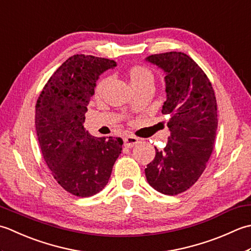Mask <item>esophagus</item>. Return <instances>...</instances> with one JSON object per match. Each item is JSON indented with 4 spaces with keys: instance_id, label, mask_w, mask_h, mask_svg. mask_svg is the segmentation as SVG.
Wrapping results in <instances>:
<instances>
[{
    "instance_id": "esophagus-1",
    "label": "esophagus",
    "mask_w": 251,
    "mask_h": 251,
    "mask_svg": "<svg viewBox=\"0 0 251 251\" xmlns=\"http://www.w3.org/2000/svg\"><path fill=\"white\" fill-rule=\"evenodd\" d=\"M124 142H125L126 147L131 148L134 145H136L137 143H139V139H137V137H135V136H133V135H127L124 139Z\"/></svg>"
}]
</instances>
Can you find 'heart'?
<instances>
[{"mask_svg":"<svg viewBox=\"0 0 251 251\" xmlns=\"http://www.w3.org/2000/svg\"><path fill=\"white\" fill-rule=\"evenodd\" d=\"M126 76L129 79L130 85L132 86L133 90H135L139 86L144 85L146 83H151L154 81V75H152L151 71L144 67V66H132V67L127 70ZM108 84V78H101L99 82L95 85L94 94L96 97H100L103 94L105 88Z\"/></svg>","mask_w":251,"mask_h":251,"instance_id":"heart-1","label":"heart"}]
</instances>
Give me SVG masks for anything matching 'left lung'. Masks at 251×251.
Masks as SVG:
<instances>
[{
  "mask_svg": "<svg viewBox=\"0 0 251 251\" xmlns=\"http://www.w3.org/2000/svg\"><path fill=\"white\" fill-rule=\"evenodd\" d=\"M146 60L165 71L170 136L148 163L150 185L165 195H177L196 183L213 151L218 127L217 100L211 82L190 56L182 52L155 54Z\"/></svg>",
  "mask_w": 251,
  "mask_h": 251,
  "instance_id": "1",
  "label": "left lung"
}]
</instances>
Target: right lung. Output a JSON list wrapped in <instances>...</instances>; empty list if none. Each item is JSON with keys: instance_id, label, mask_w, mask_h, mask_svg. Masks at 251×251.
<instances>
[{"instance_id": "add662e5", "label": "right lung", "mask_w": 251, "mask_h": 251, "mask_svg": "<svg viewBox=\"0 0 251 251\" xmlns=\"http://www.w3.org/2000/svg\"><path fill=\"white\" fill-rule=\"evenodd\" d=\"M115 60L76 54L49 79L35 105V130L45 162L65 191L90 197L108 183L124 142L94 137L83 122L96 81Z\"/></svg>"}]
</instances>
